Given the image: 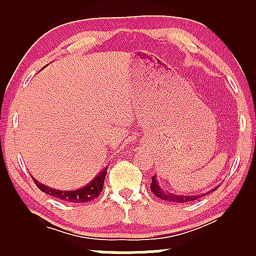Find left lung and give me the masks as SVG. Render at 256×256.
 <instances>
[{"mask_svg":"<svg viewBox=\"0 0 256 256\" xmlns=\"http://www.w3.org/2000/svg\"><path fill=\"white\" fill-rule=\"evenodd\" d=\"M218 186H214V189L208 190V192L202 194V195L183 196V195H175V194L168 192L167 190H164L162 188H161V186L159 184V182H158L156 175L152 176V183H150V190H152V192L158 197V198H160L162 200H167V202H172V203H186V202L196 200L200 198V197H203L205 195H208V194H210L212 192H214V190H217Z\"/></svg>","mask_w":256,"mask_h":256,"instance_id":"1","label":"left lung"}]
</instances>
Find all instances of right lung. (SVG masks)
I'll list each match as a JSON object with an SVG mask.
<instances>
[{
	"instance_id": "1",
	"label": "right lung",
	"mask_w": 256,
	"mask_h": 256,
	"mask_svg": "<svg viewBox=\"0 0 256 256\" xmlns=\"http://www.w3.org/2000/svg\"><path fill=\"white\" fill-rule=\"evenodd\" d=\"M106 170H108V167L102 169V170H100L98 174H97L95 178L88 183V184H86L84 186H82V188H78L75 190L54 189L48 186L42 184V183L37 181L34 176H32V178H34L36 186H37L42 192L48 194L50 196L56 197V198L61 200L70 202V203H86V202H90L92 200L97 198L100 194L102 192Z\"/></svg>"
}]
</instances>
